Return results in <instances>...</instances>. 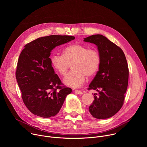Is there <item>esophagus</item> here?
Wrapping results in <instances>:
<instances>
[{
  "label": "esophagus",
  "instance_id": "34e87169",
  "mask_svg": "<svg viewBox=\"0 0 147 147\" xmlns=\"http://www.w3.org/2000/svg\"><path fill=\"white\" fill-rule=\"evenodd\" d=\"M74 92H75L76 93L78 94H80V95L82 94V92L81 91H80V90H74Z\"/></svg>",
  "mask_w": 147,
  "mask_h": 147
}]
</instances>
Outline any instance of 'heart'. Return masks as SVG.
I'll use <instances>...</instances> for the list:
<instances>
[{"label": "heart", "mask_w": 147, "mask_h": 147, "mask_svg": "<svg viewBox=\"0 0 147 147\" xmlns=\"http://www.w3.org/2000/svg\"><path fill=\"white\" fill-rule=\"evenodd\" d=\"M52 67L61 76H65L71 64L73 69L63 80L66 85L73 87H81L86 76L91 77L98 70L100 64L99 52L82 44H74L66 47L62 55H53L51 57Z\"/></svg>", "instance_id": "obj_1"}]
</instances>
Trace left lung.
Returning a JSON list of instances; mask_svg holds the SVG:
<instances>
[{
  "label": "left lung",
  "instance_id": "obj_1",
  "mask_svg": "<svg viewBox=\"0 0 147 147\" xmlns=\"http://www.w3.org/2000/svg\"><path fill=\"white\" fill-rule=\"evenodd\" d=\"M84 41L94 44L100 56V64L88 90L98 92L89 107L98 119L109 118L122 107L129 81V67L122 49L102 35H92Z\"/></svg>",
  "mask_w": 147,
  "mask_h": 147
}]
</instances>
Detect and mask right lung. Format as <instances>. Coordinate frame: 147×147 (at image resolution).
I'll return each instance as SVG.
<instances>
[{
  "mask_svg": "<svg viewBox=\"0 0 147 147\" xmlns=\"http://www.w3.org/2000/svg\"><path fill=\"white\" fill-rule=\"evenodd\" d=\"M75 39L69 35H49L27 44L21 52L16 73L22 99L34 115L48 118L60 111L70 88L62 86L49 56L56 47Z\"/></svg>",
  "mask_w": 147,
  "mask_h": 147,
  "instance_id": "obj_1",
  "label": "right lung"
}]
</instances>
